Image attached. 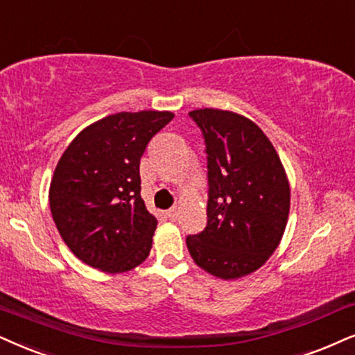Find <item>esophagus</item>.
<instances>
[{
  "instance_id": "1",
  "label": "esophagus",
  "mask_w": 355,
  "mask_h": 355,
  "mask_svg": "<svg viewBox=\"0 0 355 355\" xmlns=\"http://www.w3.org/2000/svg\"><path fill=\"white\" fill-rule=\"evenodd\" d=\"M167 216L172 219V221H175V219L178 218V208H175V206H173V208L167 209Z\"/></svg>"
}]
</instances>
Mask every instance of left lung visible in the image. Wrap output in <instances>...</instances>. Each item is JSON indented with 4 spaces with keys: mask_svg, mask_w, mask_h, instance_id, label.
<instances>
[{
    "mask_svg": "<svg viewBox=\"0 0 355 355\" xmlns=\"http://www.w3.org/2000/svg\"><path fill=\"white\" fill-rule=\"evenodd\" d=\"M208 154V224L188 236L198 267L236 280L267 262L284 237L290 183L275 147L254 121L232 111H190Z\"/></svg>",
    "mask_w": 355,
    "mask_h": 355,
    "instance_id": "1",
    "label": "left lung"
}]
</instances>
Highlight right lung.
<instances>
[{
	"instance_id": "add662e5",
	"label": "right lung",
	"mask_w": 355,
	"mask_h": 355,
	"mask_svg": "<svg viewBox=\"0 0 355 355\" xmlns=\"http://www.w3.org/2000/svg\"><path fill=\"white\" fill-rule=\"evenodd\" d=\"M172 119L170 111L106 116L62 154L49 188L51 213L62 239L87 266L123 273L149 257L157 219L141 198L139 164Z\"/></svg>"
}]
</instances>
